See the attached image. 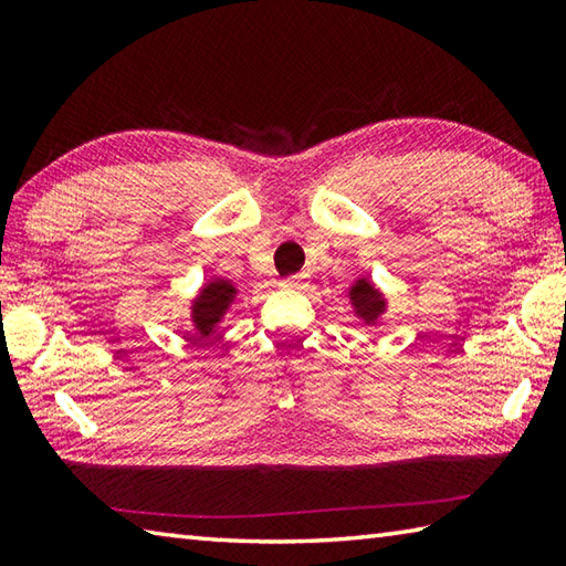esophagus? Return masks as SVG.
Masks as SVG:
<instances>
[{"mask_svg": "<svg viewBox=\"0 0 566 566\" xmlns=\"http://www.w3.org/2000/svg\"><path fill=\"white\" fill-rule=\"evenodd\" d=\"M306 282V274H292L286 276V280H282V286H286V290H302Z\"/></svg>", "mask_w": 566, "mask_h": 566, "instance_id": "34e87169", "label": "esophagus"}]
</instances>
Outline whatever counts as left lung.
<instances>
[{
	"instance_id": "1",
	"label": "left lung",
	"mask_w": 566,
	"mask_h": 566,
	"mask_svg": "<svg viewBox=\"0 0 566 566\" xmlns=\"http://www.w3.org/2000/svg\"><path fill=\"white\" fill-rule=\"evenodd\" d=\"M350 298H353V306L359 316L365 321H375L381 316L384 311V302H381V294L371 286L367 280H357L350 290Z\"/></svg>"
}]
</instances>
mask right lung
<instances>
[{"instance_id":"1","label":"right lung","mask_w":566,"mask_h":566,"mask_svg":"<svg viewBox=\"0 0 566 566\" xmlns=\"http://www.w3.org/2000/svg\"><path fill=\"white\" fill-rule=\"evenodd\" d=\"M233 294V284H228L226 280H216L203 286L195 306H191V311H195L191 318H195V326L201 333V338H207V335L213 333V326L223 316L228 304H231Z\"/></svg>"}]
</instances>
